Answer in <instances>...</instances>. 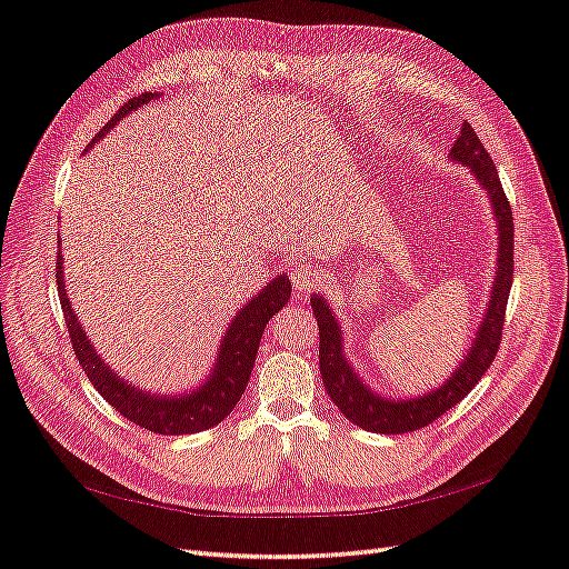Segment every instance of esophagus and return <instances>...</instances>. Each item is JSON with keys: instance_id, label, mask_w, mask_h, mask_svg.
I'll list each match as a JSON object with an SVG mask.
<instances>
[{"instance_id": "34e87169", "label": "esophagus", "mask_w": 569, "mask_h": 569, "mask_svg": "<svg viewBox=\"0 0 569 569\" xmlns=\"http://www.w3.org/2000/svg\"><path fill=\"white\" fill-rule=\"evenodd\" d=\"M320 280H322V270L316 263H299V266L291 268V282H295V287L299 291L311 289Z\"/></svg>"}]
</instances>
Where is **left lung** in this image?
Listing matches in <instances>:
<instances>
[{
    "instance_id": "obj_1",
    "label": "left lung",
    "mask_w": 569,
    "mask_h": 569,
    "mask_svg": "<svg viewBox=\"0 0 569 569\" xmlns=\"http://www.w3.org/2000/svg\"><path fill=\"white\" fill-rule=\"evenodd\" d=\"M450 158L455 162H462L469 167L471 174L479 179L481 187L486 189L490 206H493V214L498 220V270L493 291H490V301L486 316L481 320V328L473 337V345L469 347L465 361L455 368V373L445 380V386L426 392L421 397L409 399H388L373 392L366 382L357 376L345 359L342 351V330L340 322L335 320V313L330 311L328 301L322 297H311L313 316L318 320L320 332V376L326 382V390L332 402L337 405L345 417L371 433H409L433 423L445 411L452 409L455 405L471 392V388L483 378V373L493 363L500 337H502V322H505V306H508V297L512 289V272H515V224H512V208L508 196L502 191V183L498 177V170L493 160H490L488 150L483 148L481 138L469 127V121L462 124L459 138L455 141Z\"/></svg>"
}]
</instances>
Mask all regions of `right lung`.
Listing matches in <instances>:
<instances>
[{
	"label": "right lung",
	"instance_id": "1",
	"mask_svg": "<svg viewBox=\"0 0 569 569\" xmlns=\"http://www.w3.org/2000/svg\"><path fill=\"white\" fill-rule=\"evenodd\" d=\"M156 98L158 93H141L121 104L119 112L100 129L96 141L110 131L121 117H127L136 107H141ZM93 143H90V148H93ZM54 280L61 311H64L67 318L73 355L83 366L88 380L93 382V388L121 413V417L146 428L150 433L160 436L198 433L229 417V411L237 407L243 390L249 386L260 337H263L268 320L282 309L291 295V282L284 272L278 274V278H272V282L260 291L258 297H253L247 306H241V311L234 316L232 326L227 328V335L220 345L218 363H214L210 378L201 382L196 390L181 397H160L138 390L136 386H129L127 380H121L117 373H112V368L104 366V361L98 357V351L90 345L83 328L79 326V318H76L71 301L67 297L61 256H57Z\"/></svg>",
	"mask_w": 569,
	"mask_h": 569
}]
</instances>
